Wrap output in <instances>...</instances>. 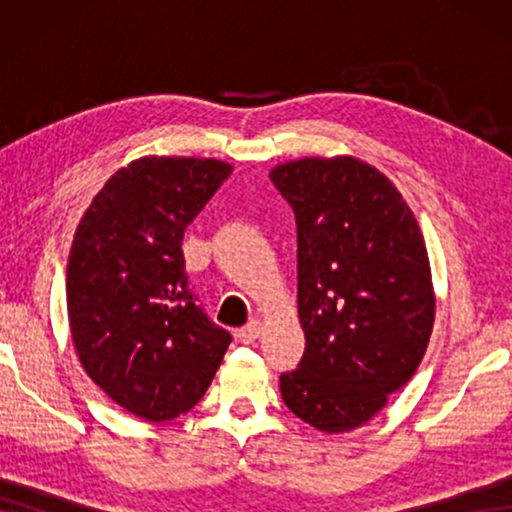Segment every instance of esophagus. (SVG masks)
Returning a JSON list of instances; mask_svg holds the SVG:
<instances>
[{
    "mask_svg": "<svg viewBox=\"0 0 512 512\" xmlns=\"http://www.w3.org/2000/svg\"><path fill=\"white\" fill-rule=\"evenodd\" d=\"M258 335H261V321H256V319H251L247 326L237 328V331H235V338L244 342V345H251V342H254Z\"/></svg>",
    "mask_w": 512,
    "mask_h": 512,
    "instance_id": "obj_1",
    "label": "esophagus"
}]
</instances>
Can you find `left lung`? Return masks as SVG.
<instances>
[{"label": "left lung", "instance_id": "left-lung-1", "mask_svg": "<svg viewBox=\"0 0 512 512\" xmlns=\"http://www.w3.org/2000/svg\"><path fill=\"white\" fill-rule=\"evenodd\" d=\"M270 179L296 214L305 331L279 391L314 429L352 431L415 375L429 345L436 296L422 230L396 186L359 158L289 160Z\"/></svg>", "mask_w": 512, "mask_h": 512}]
</instances>
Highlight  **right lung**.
Listing matches in <instances>:
<instances>
[{"label":"right lung","mask_w":512,"mask_h":512,"mask_svg":"<svg viewBox=\"0 0 512 512\" xmlns=\"http://www.w3.org/2000/svg\"><path fill=\"white\" fill-rule=\"evenodd\" d=\"M230 172L216 158L132 160L74 233L67 314L76 356L111 401L146 422L191 410L233 340L195 303L181 251L188 223Z\"/></svg>","instance_id":"1"}]
</instances>
